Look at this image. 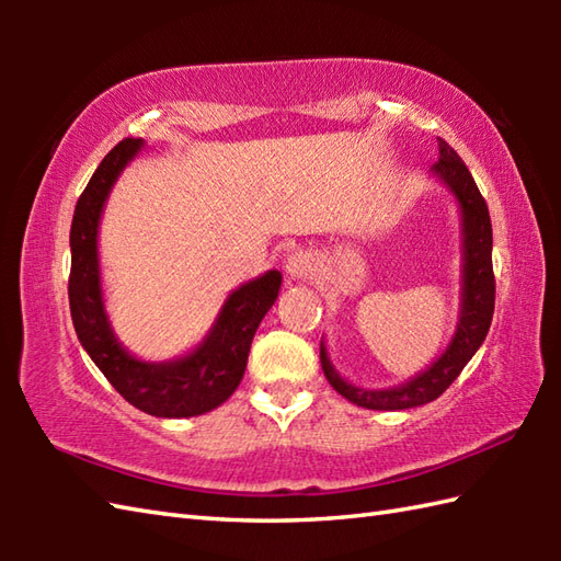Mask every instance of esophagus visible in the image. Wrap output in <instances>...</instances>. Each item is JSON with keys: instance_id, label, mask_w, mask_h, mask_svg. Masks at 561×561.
<instances>
[{"instance_id": "1", "label": "esophagus", "mask_w": 561, "mask_h": 561, "mask_svg": "<svg viewBox=\"0 0 561 561\" xmlns=\"http://www.w3.org/2000/svg\"><path fill=\"white\" fill-rule=\"evenodd\" d=\"M316 272V257L308 253V250H294L287 257V274L296 282L311 279Z\"/></svg>"}]
</instances>
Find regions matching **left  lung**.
I'll use <instances>...</instances> for the list:
<instances>
[{"label":"left lung","instance_id":"left-lung-1","mask_svg":"<svg viewBox=\"0 0 561 561\" xmlns=\"http://www.w3.org/2000/svg\"><path fill=\"white\" fill-rule=\"evenodd\" d=\"M432 178L448 187L456 197L460 211L462 231V270H460V313L456 332L448 347L428 364L424 371L392 388H359L344 380L337 368L332 366L325 342L320 340V364L328 383L335 388L342 398L359 404L366 410H410L436 400L468 364L474 352L490 332L494 316V270H492V221L486 202L480 195L474 178L468 165L462 163L448 141L438 137V163L432 165Z\"/></svg>","mask_w":561,"mask_h":561}]
</instances>
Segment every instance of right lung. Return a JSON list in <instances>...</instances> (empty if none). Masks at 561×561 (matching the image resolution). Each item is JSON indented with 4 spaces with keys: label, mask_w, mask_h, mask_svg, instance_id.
Wrapping results in <instances>:
<instances>
[{
    "label": "right lung",
    "mask_w": 561,
    "mask_h": 561,
    "mask_svg": "<svg viewBox=\"0 0 561 561\" xmlns=\"http://www.w3.org/2000/svg\"><path fill=\"white\" fill-rule=\"evenodd\" d=\"M141 149L145 139H123L101 161L77 202L69 231V311L81 347L129 404L161 420H181L211 412L233 396L255 330L279 296L282 272L267 270L233 289L205 340L178 359L145 362L129 354L105 311L99 226L113 185Z\"/></svg>",
    "instance_id": "1"
}]
</instances>
